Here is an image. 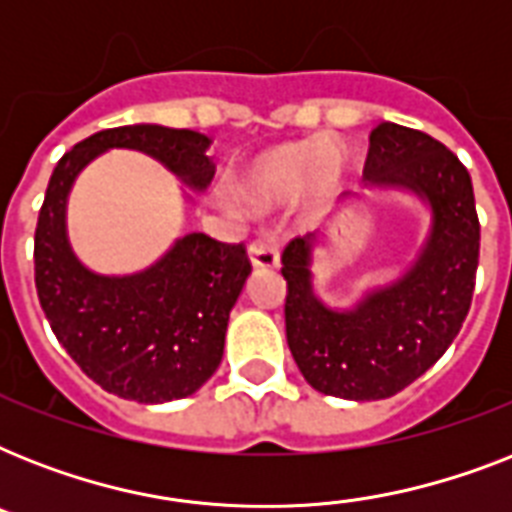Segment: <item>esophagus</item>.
<instances>
[{"label": "esophagus", "mask_w": 512, "mask_h": 512, "mask_svg": "<svg viewBox=\"0 0 512 512\" xmlns=\"http://www.w3.org/2000/svg\"><path fill=\"white\" fill-rule=\"evenodd\" d=\"M249 260L255 268H279L281 257H279V244L273 236H263L249 244Z\"/></svg>", "instance_id": "1"}]
</instances>
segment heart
I'll return each instance as SVG.
<instances>
[{"label":"heart","instance_id":"b5f03b06","mask_svg":"<svg viewBox=\"0 0 512 512\" xmlns=\"http://www.w3.org/2000/svg\"><path fill=\"white\" fill-rule=\"evenodd\" d=\"M340 151L329 140L313 138L268 148L239 172L236 193L247 207L271 212L308 191H321L337 177Z\"/></svg>","mask_w":512,"mask_h":512}]
</instances>
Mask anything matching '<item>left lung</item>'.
Wrapping results in <instances>:
<instances>
[{"label":"left lung","instance_id":"8db88e82","mask_svg":"<svg viewBox=\"0 0 512 512\" xmlns=\"http://www.w3.org/2000/svg\"><path fill=\"white\" fill-rule=\"evenodd\" d=\"M364 175L369 191L409 193L428 209V231L396 279L337 308L321 300L313 271L327 233L295 239L281 257L297 369L313 390L348 401L396 396L444 356L468 316L481 239L468 170L425 132L377 124ZM350 199L361 193H348Z\"/></svg>","mask_w":512,"mask_h":512}]
</instances>
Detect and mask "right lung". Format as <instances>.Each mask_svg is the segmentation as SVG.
I'll return each mask as SVG.
<instances>
[{
	"label": "right lung",
	"mask_w": 512,
	"mask_h": 512,
	"mask_svg": "<svg viewBox=\"0 0 512 512\" xmlns=\"http://www.w3.org/2000/svg\"><path fill=\"white\" fill-rule=\"evenodd\" d=\"M111 148L151 156L191 191L215 175L209 138L193 130L127 124L76 143L44 193L34 236L36 292L60 345L100 388L138 404L177 401L217 372L228 316L252 265L244 244L185 233L143 271L108 276L87 268L68 239V196L84 167Z\"/></svg>",
	"instance_id": "add662e5"
}]
</instances>
